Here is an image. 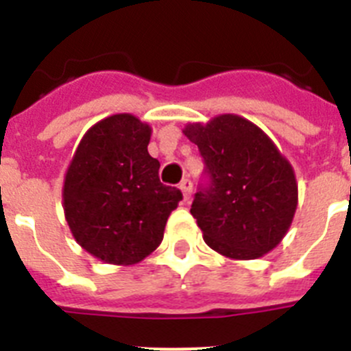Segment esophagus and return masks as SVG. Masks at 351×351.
Masks as SVG:
<instances>
[{
    "mask_svg": "<svg viewBox=\"0 0 351 351\" xmlns=\"http://www.w3.org/2000/svg\"><path fill=\"white\" fill-rule=\"evenodd\" d=\"M179 188H181L182 197H184V200H190V197H191V190H193V184H191L190 179H188V178L182 179L181 184H179Z\"/></svg>",
    "mask_w": 351,
    "mask_h": 351,
    "instance_id": "esophagus-1",
    "label": "esophagus"
}]
</instances>
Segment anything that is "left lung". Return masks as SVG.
<instances>
[{
    "instance_id": "1",
    "label": "left lung",
    "mask_w": 351,
    "mask_h": 351,
    "mask_svg": "<svg viewBox=\"0 0 351 351\" xmlns=\"http://www.w3.org/2000/svg\"><path fill=\"white\" fill-rule=\"evenodd\" d=\"M206 161L209 186L191 204L210 250L234 260H255L283 241L299 191L290 161L251 121L221 114L182 130Z\"/></svg>"
}]
</instances>
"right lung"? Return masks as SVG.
Masks as SVG:
<instances>
[{"label":"right lung","instance_id":"right-lung-1","mask_svg":"<svg viewBox=\"0 0 351 351\" xmlns=\"http://www.w3.org/2000/svg\"><path fill=\"white\" fill-rule=\"evenodd\" d=\"M149 141L147 123L114 114L86 132L68 165L64 218L77 243L105 263L133 265L151 255L182 200L178 188L160 182Z\"/></svg>","mask_w":351,"mask_h":351}]
</instances>
